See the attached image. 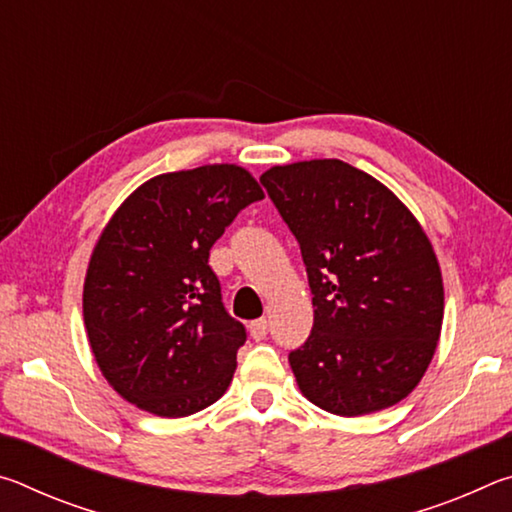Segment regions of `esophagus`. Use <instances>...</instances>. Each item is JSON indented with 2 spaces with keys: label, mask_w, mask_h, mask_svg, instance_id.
I'll return each mask as SVG.
<instances>
[{
  "label": "esophagus",
  "mask_w": 512,
  "mask_h": 512,
  "mask_svg": "<svg viewBox=\"0 0 512 512\" xmlns=\"http://www.w3.org/2000/svg\"><path fill=\"white\" fill-rule=\"evenodd\" d=\"M266 329H268L266 318H257V320H253V323L248 325V332H250V336H253L255 341H264L266 339Z\"/></svg>",
  "instance_id": "esophagus-1"
}]
</instances>
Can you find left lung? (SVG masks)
<instances>
[{
  "instance_id": "left-lung-1",
  "label": "left lung",
  "mask_w": 512,
  "mask_h": 512,
  "mask_svg": "<svg viewBox=\"0 0 512 512\" xmlns=\"http://www.w3.org/2000/svg\"><path fill=\"white\" fill-rule=\"evenodd\" d=\"M259 180L298 239L314 293V327L289 354L300 393L343 418L402 402L443 329L427 232L391 189L343 160L277 164Z\"/></svg>"
}]
</instances>
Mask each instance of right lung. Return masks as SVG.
I'll use <instances>...</instances> for the list:
<instances>
[{"label":"right lung","instance_id":"1","mask_svg":"<svg viewBox=\"0 0 512 512\" xmlns=\"http://www.w3.org/2000/svg\"><path fill=\"white\" fill-rule=\"evenodd\" d=\"M264 192L237 164L160 173L117 207L94 244L83 320L108 384L160 418L228 391L246 329L225 311L210 248Z\"/></svg>","mask_w":512,"mask_h":512}]
</instances>
